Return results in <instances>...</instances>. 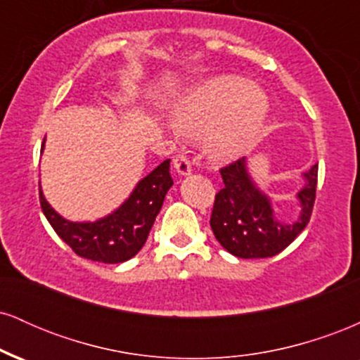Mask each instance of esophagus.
<instances>
[{
    "instance_id": "34e87169",
    "label": "esophagus",
    "mask_w": 360,
    "mask_h": 360,
    "mask_svg": "<svg viewBox=\"0 0 360 360\" xmlns=\"http://www.w3.org/2000/svg\"><path fill=\"white\" fill-rule=\"evenodd\" d=\"M174 167H176L177 174L188 176L189 172H191V160H189V157H186V155H176L174 157Z\"/></svg>"
}]
</instances>
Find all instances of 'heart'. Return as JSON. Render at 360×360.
<instances>
[{
  "instance_id": "obj_1",
  "label": "heart",
  "mask_w": 360,
  "mask_h": 360,
  "mask_svg": "<svg viewBox=\"0 0 360 360\" xmlns=\"http://www.w3.org/2000/svg\"><path fill=\"white\" fill-rule=\"evenodd\" d=\"M269 103L249 79L223 76L200 86L174 111V128L186 139H205L213 162L245 154L266 123Z\"/></svg>"
}]
</instances>
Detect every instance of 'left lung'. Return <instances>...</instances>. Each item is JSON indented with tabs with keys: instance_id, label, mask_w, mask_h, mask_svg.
Listing matches in <instances>:
<instances>
[{
	"instance_id": "obj_1",
	"label": "left lung",
	"mask_w": 360,
	"mask_h": 360,
	"mask_svg": "<svg viewBox=\"0 0 360 360\" xmlns=\"http://www.w3.org/2000/svg\"><path fill=\"white\" fill-rule=\"evenodd\" d=\"M220 174L223 188L214 194L210 225L223 249L235 257H272L286 249L308 225L316 196L318 164L304 172L307 184L298 193L301 213L295 221L276 217L269 198L252 183L245 159L221 167Z\"/></svg>"
}]
</instances>
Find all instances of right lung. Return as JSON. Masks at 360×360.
Returning a JSON list of instances; mask_svg holds the SVG:
<instances>
[{
  "mask_svg": "<svg viewBox=\"0 0 360 360\" xmlns=\"http://www.w3.org/2000/svg\"><path fill=\"white\" fill-rule=\"evenodd\" d=\"M169 162V159L164 160L150 174L139 181L125 203L98 221L65 220L47 203L42 189L39 193L40 206L56 233L79 257L105 264L125 262L143 247L155 217L162 208L166 193L174 184Z\"/></svg>",
  "mask_w": 360,
  "mask_h": 360,
  "instance_id": "right-lung-1",
  "label": "right lung"
}]
</instances>
